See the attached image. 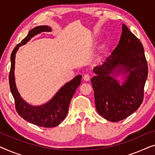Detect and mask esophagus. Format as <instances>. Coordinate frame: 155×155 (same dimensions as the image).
Here are the masks:
<instances>
[{
  "label": "esophagus",
  "mask_w": 155,
  "mask_h": 155,
  "mask_svg": "<svg viewBox=\"0 0 155 155\" xmlns=\"http://www.w3.org/2000/svg\"><path fill=\"white\" fill-rule=\"evenodd\" d=\"M83 78H84V80L85 81H88L90 78H91V76H90L88 74H84Z\"/></svg>",
  "instance_id": "esophagus-1"
}]
</instances>
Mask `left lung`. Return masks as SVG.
I'll list each match as a JSON object with an SVG mask.
<instances>
[{"instance_id": "left-lung-1", "label": "left lung", "mask_w": 155, "mask_h": 155, "mask_svg": "<svg viewBox=\"0 0 155 155\" xmlns=\"http://www.w3.org/2000/svg\"><path fill=\"white\" fill-rule=\"evenodd\" d=\"M118 45L101 65L94 68L91 81L98 114L111 122L122 120L136 111L143 102L147 78V63L140 40L122 25ZM126 78L122 84L114 77Z\"/></svg>"}]
</instances>
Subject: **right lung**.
Returning a JSON list of instances; mask_svg holds the SVG:
<instances>
[{
  "label": "right lung",
  "instance_id": "right-lung-1",
  "mask_svg": "<svg viewBox=\"0 0 155 155\" xmlns=\"http://www.w3.org/2000/svg\"><path fill=\"white\" fill-rule=\"evenodd\" d=\"M51 32V28L47 26H40L29 31L28 35L16 46L11 54V68L9 74L10 91L15 101V107L18 114L25 120L42 127H54L60 124L65 118L69 105L81 81V75H78L70 81L64 84L50 101L41 106L30 105L25 101L17 89L15 78V56L18 48L27 43L35 35L42 32Z\"/></svg>",
  "mask_w": 155,
  "mask_h": 155
}]
</instances>
